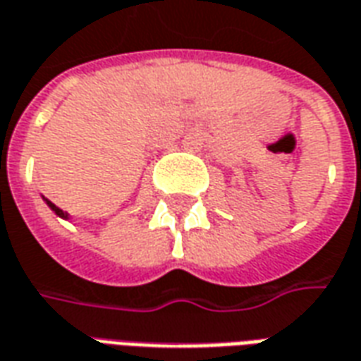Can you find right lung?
Instances as JSON below:
<instances>
[{"instance_id":"1","label":"right lung","mask_w":361,"mask_h":361,"mask_svg":"<svg viewBox=\"0 0 361 361\" xmlns=\"http://www.w3.org/2000/svg\"><path fill=\"white\" fill-rule=\"evenodd\" d=\"M47 203H49V207L50 209H52V211H54V213H56V215H60V216H64V219H66V213H64V211H62V209H58L56 205H54V203H50L49 199H47Z\"/></svg>"}]
</instances>
